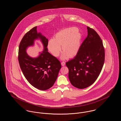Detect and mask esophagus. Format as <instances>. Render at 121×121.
<instances>
[{"label":"esophagus","mask_w":121,"mask_h":121,"mask_svg":"<svg viewBox=\"0 0 121 121\" xmlns=\"http://www.w3.org/2000/svg\"><path fill=\"white\" fill-rule=\"evenodd\" d=\"M61 65H62V66H64L65 65V62H62L61 63Z\"/></svg>","instance_id":"esophagus-1"}]
</instances>
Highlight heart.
Returning a JSON list of instances; mask_svg holds the SVG:
<instances>
[{
	"label": "heart",
	"mask_w": 121,
	"mask_h": 121,
	"mask_svg": "<svg viewBox=\"0 0 121 121\" xmlns=\"http://www.w3.org/2000/svg\"><path fill=\"white\" fill-rule=\"evenodd\" d=\"M78 30L74 27H70L60 31L55 36L54 39L49 40L48 48L53 55L57 57L60 53L61 48L64 52L61 58L65 60L67 56L72 58L75 56L81 46V35Z\"/></svg>",
	"instance_id": "heart-1"
}]
</instances>
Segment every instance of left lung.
Masks as SVG:
<instances>
[{
  "instance_id": "1",
  "label": "left lung",
  "mask_w": 121,
  "mask_h": 121,
  "mask_svg": "<svg viewBox=\"0 0 121 121\" xmlns=\"http://www.w3.org/2000/svg\"><path fill=\"white\" fill-rule=\"evenodd\" d=\"M87 35L73 59L67 62L69 78L73 86L83 89L98 77L104 66L105 51L102 40L92 28L87 26Z\"/></svg>"
}]
</instances>
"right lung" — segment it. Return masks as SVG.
I'll use <instances>...</instances> for the list:
<instances>
[{
    "mask_svg": "<svg viewBox=\"0 0 121 121\" xmlns=\"http://www.w3.org/2000/svg\"><path fill=\"white\" fill-rule=\"evenodd\" d=\"M39 39L44 47L36 58H32L26 52L28 47ZM48 39L37 33V26L33 28L23 37L19 46L18 60L20 69L27 81L35 88L45 90L51 87L55 82L61 68L60 61L48 52Z\"/></svg>",
    "mask_w": 121,
    "mask_h": 121,
    "instance_id": "add662e5",
    "label": "right lung"
}]
</instances>
